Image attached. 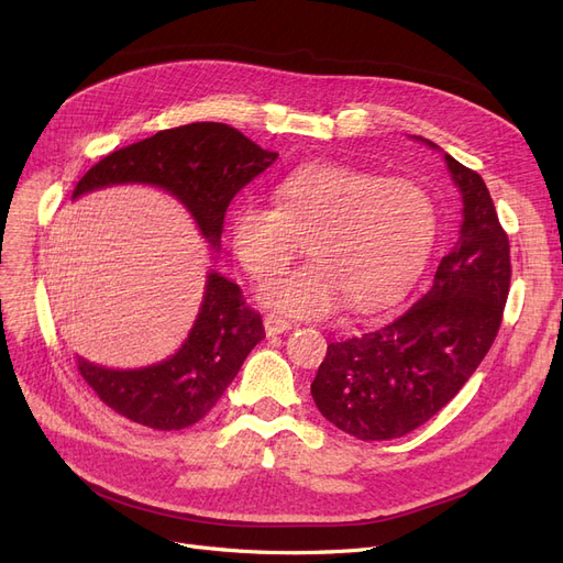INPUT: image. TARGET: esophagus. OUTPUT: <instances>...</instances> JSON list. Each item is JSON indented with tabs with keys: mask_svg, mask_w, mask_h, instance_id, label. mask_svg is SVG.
<instances>
[{
	"mask_svg": "<svg viewBox=\"0 0 563 563\" xmlns=\"http://www.w3.org/2000/svg\"><path fill=\"white\" fill-rule=\"evenodd\" d=\"M263 323H265V333L267 335H279V333H284V331H288V328H290V321L286 317H279V314H267L263 319Z\"/></svg>",
	"mask_w": 563,
	"mask_h": 563,
	"instance_id": "1",
	"label": "esophagus"
}]
</instances>
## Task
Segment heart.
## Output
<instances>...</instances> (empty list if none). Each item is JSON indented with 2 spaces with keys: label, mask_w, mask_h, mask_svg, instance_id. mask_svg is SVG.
Wrapping results in <instances>:
<instances>
[{
  "label": "heart",
  "mask_w": 563,
  "mask_h": 563,
  "mask_svg": "<svg viewBox=\"0 0 563 563\" xmlns=\"http://www.w3.org/2000/svg\"><path fill=\"white\" fill-rule=\"evenodd\" d=\"M273 200L232 209L230 249L261 282L286 269L307 242L314 261L261 290L265 305L296 317H323L344 300L358 312L389 302L419 273L438 228L435 202L417 181L338 163L288 172Z\"/></svg>",
  "instance_id": "obj_1"
}]
</instances>
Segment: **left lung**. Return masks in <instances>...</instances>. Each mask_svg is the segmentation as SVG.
<instances>
[{
	"instance_id": "obj_1",
	"label": "left lung",
	"mask_w": 563,
	"mask_h": 563,
	"mask_svg": "<svg viewBox=\"0 0 563 563\" xmlns=\"http://www.w3.org/2000/svg\"><path fill=\"white\" fill-rule=\"evenodd\" d=\"M444 163L463 221L431 286L394 321L328 344L312 382L319 412L358 440L402 438L435 417L477 371L503 321L508 232L479 174L448 153Z\"/></svg>"
}]
</instances>
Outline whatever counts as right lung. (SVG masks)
Here are the masks:
<instances>
[{
    "instance_id": "add662e5",
    "label": "right lung",
    "mask_w": 563,
    "mask_h": 563,
    "mask_svg": "<svg viewBox=\"0 0 563 563\" xmlns=\"http://www.w3.org/2000/svg\"><path fill=\"white\" fill-rule=\"evenodd\" d=\"M277 161L225 123H190L123 146L92 165L74 198L113 184H153L177 196L211 246H219L230 200ZM265 338L261 314L242 288L211 273L200 314L177 354L140 371H109L84 358L81 377L104 405L156 431L198 423L235 379L244 358Z\"/></svg>"
}]
</instances>
